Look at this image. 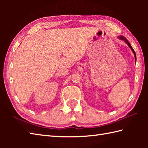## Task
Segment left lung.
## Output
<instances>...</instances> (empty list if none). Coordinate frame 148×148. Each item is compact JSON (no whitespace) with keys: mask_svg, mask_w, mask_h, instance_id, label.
Segmentation results:
<instances>
[{"mask_svg":"<svg viewBox=\"0 0 148 148\" xmlns=\"http://www.w3.org/2000/svg\"><path fill=\"white\" fill-rule=\"evenodd\" d=\"M118 38H119V39H121V40H123L125 42V43H126L127 45L128 46V47H129V48L131 49V50H132V52H133V53H134V56H135V60H136V62L137 58H136V52H135V51L134 50V49L132 48V46L130 45V42L128 41V40H127L126 38H125V37L124 36H118Z\"/></svg>","mask_w":148,"mask_h":148,"instance_id":"left-lung-1","label":"left lung"}]
</instances>
